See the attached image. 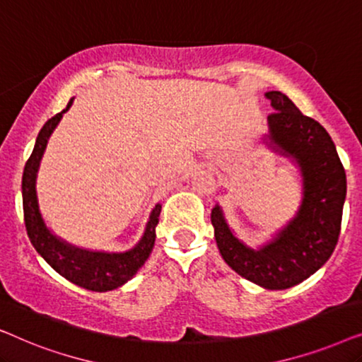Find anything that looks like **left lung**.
<instances>
[{
	"label": "left lung",
	"mask_w": 362,
	"mask_h": 362,
	"mask_svg": "<svg viewBox=\"0 0 362 362\" xmlns=\"http://www.w3.org/2000/svg\"><path fill=\"white\" fill-rule=\"evenodd\" d=\"M270 138L293 156L303 173V202L298 214L276 239L250 250L232 235L219 206L211 212L222 259L244 279L269 290L298 285L313 275L333 254L341 230L346 197V173L328 132L301 113L281 92L265 93Z\"/></svg>",
	"instance_id": "1"
}]
</instances>
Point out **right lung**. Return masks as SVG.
Masks as SVG:
<instances>
[{"mask_svg":"<svg viewBox=\"0 0 362 362\" xmlns=\"http://www.w3.org/2000/svg\"><path fill=\"white\" fill-rule=\"evenodd\" d=\"M71 98L67 103L66 110L56 113L52 118L44 123L36 138V145L26 161L23 171V211H24V224L29 235V240L34 245L44 260L52 267L57 274L76 284L82 288L92 291H107L122 286L125 281L132 279L133 275L140 270L150 257L153 245L156 239V224L158 217L161 212V204H156L150 216L145 235L138 242L135 249L125 252V254H102V252H88L82 249H76L64 244L54 237L39 214L37 196H36V173L39 168V161L47 145V138L51 136L54 128L61 120L62 113L69 110L72 105Z\"/></svg>","mask_w":362,"mask_h":362,"instance_id":"obj_1","label":"right lung"}]
</instances>
